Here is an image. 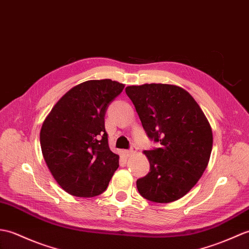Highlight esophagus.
Returning a JSON list of instances; mask_svg holds the SVG:
<instances>
[{"instance_id":"obj_1","label":"esophagus","mask_w":249,"mask_h":249,"mask_svg":"<svg viewBox=\"0 0 249 249\" xmlns=\"http://www.w3.org/2000/svg\"><path fill=\"white\" fill-rule=\"evenodd\" d=\"M135 151H136V148L133 146V147H131L129 150H126L125 151V153H126V156H132V154H134L135 153Z\"/></svg>"}]
</instances>
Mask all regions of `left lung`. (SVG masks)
<instances>
[{"mask_svg":"<svg viewBox=\"0 0 249 249\" xmlns=\"http://www.w3.org/2000/svg\"><path fill=\"white\" fill-rule=\"evenodd\" d=\"M125 93L149 139L160 143V148L143 151L150 170L137 179L139 193L159 203L180 199L200 179L211 156L213 135L206 116L179 86H128Z\"/></svg>","mask_w":249,"mask_h":249,"instance_id":"left-lung-1","label":"left lung"}]
</instances>
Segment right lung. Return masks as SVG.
Returning a JSON list of instances; mask_svg holds the SVG:
<instances>
[{
    "instance_id": "right-lung-1",
    "label": "right lung",
    "mask_w": 249,
    "mask_h": 249,
    "mask_svg": "<svg viewBox=\"0 0 249 249\" xmlns=\"http://www.w3.org/2000/svg\"><path fill=\"white\" fill-rule=\"evenodd\" d=\"M124 87L109 79L76 85L55 104L42 124L43 158L54 179L70 195L102 194L119 166V156L108 147L104 117Z\"/></svg>"
}]
</instances>
